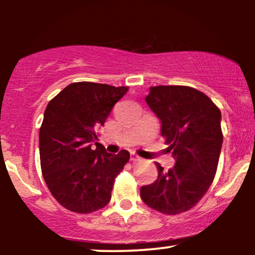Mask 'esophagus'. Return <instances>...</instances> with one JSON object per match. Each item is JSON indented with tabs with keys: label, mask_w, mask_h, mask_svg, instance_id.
Returning a JSON list of instances; mask_svg holds the SVG:
<instances>
[{
	"label": "esophagus",
	"mask_w": 255,
	"mask_h": 255,
	"mask_svg": "<svg viewBox=\"0 0 255 255\" xmlns=\"http://www.w3.org/2000/svg\"><path fill=\"white\" fill-rule=\"evenodd\" d=\"M130 160L131 162H139V160H141V158H140L137 154H130Z\"/></svg>",
	"instance_id": "1"
}]
</instances>
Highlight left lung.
<instances>
[{
    "label": "left lung",
    "mask_w": 255,
    "mask_h": 255,
    "mask_svg": "<svg viewBox=\"0 0 255 255\" xmlns=\"http://www.w3.org/2000/svg\"><path fill=\"white\" fill-rule=\"evenodd\" d=\"M146 103L160 120L162 136L176 163L140 188L151 209L165 215L191 210L209 191L217 171L223 134L221 110L200 91L189 86H152Z\"/></svg>",
    "instance_id": "1"
}]
</instances>
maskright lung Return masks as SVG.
I'll list each match as a JSON object with an SVG mask.
<instances>
[{"label":"right lung","mask_w":255,"mask_h":255,"mask_svg":"<svg viewBox=\"0 0 255 255\" xmlns=\"http://www.w3.org/2000/svg\"><path fill=\"white\" fill-rule=\"evenodd\" d=\"M127 91L80 81L64 87L46 107L39 129L40 168L52 197L69 211L91 213L110 201L129 152L108 153L96 140L98 128Z\"/></svg>","instance_id":"obj_1"}]
</instances>
